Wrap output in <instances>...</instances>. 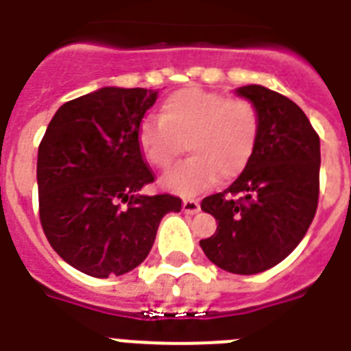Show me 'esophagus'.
<instances>
[{
    "label": "esophagus",
    "mask_w": 351,
    "mask_h": 351,
    "mask_svg": "<svg viewBox=\"0 0 351 351\" xmlns=\"http://www.w3.org/2000/svg\"><path fill=\"white\" fill-rule=\"evenodd\" d=\"M201 210V204L197 199H184L182 201V211L184 213H197V211Z\"/></svg>",
    "instance_id": "obj_1"
}]
</instances>
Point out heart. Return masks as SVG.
<instances>
[{
  "label": "heart",
  "instance_id": "b5f03b06",
  "mask_svg": "<svg viewBox=\"0 0 351 351\" xmlns=\"http://www.w3.org/2000/svg\"><path fill=\"white\" fill-rule=\"evenodd\" d=\"M256 104L224 93L188 88L161 104L159 118H147L138 129L143 158L156 169H169L182 152L190 158L165 173L163 184L172 192L193 195L213 181H231L247 169L260 140Z\"/></svg>",
  "mask_w": 351,
  "mask_h": 351
}]
</instances>
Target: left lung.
Returning a JSON list of instances; mask_svg holds the SVG:
<instances>
[{
    "instance_id": "left-lung-1",
    "label": "left lung",
    "mask_w": 351,
    "mask_h": 351,
    "mask_svg": "<svg viewBox=\"0 0 351 351\" xmlns=\"http://www.w3.org/2000/svg\"><path fill=\"white\" fill-rule=\"evenodd\" d=\"M237 93L258 107L260 140L239 179L202 199L201 208L219 228L199 244L228 273L256 274L285 260L314 221L319 136L291 98L254 84Z\"/></svg>"
}]
</instances>
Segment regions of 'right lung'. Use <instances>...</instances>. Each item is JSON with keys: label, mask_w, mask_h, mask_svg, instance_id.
I'll return each instance as SVG.
<instances>
[{"label": "right lung", "mask_w": 351, "mask_h": 351, "mask_svg": "<svg viewBox=\"0 0 351 351\" xmlns=\"http://www.w3.org/2000/svg\"><path fill=\"white\" fill-rule=\"evenodd\" d=\"M158 91L102 88L59 107L39 143V219L55 253L95 278L138 267L169 211L170 193L140 195L154 182L138 129Z\"/></svg>", "instance_id": "add662e5"}]
</instances>
